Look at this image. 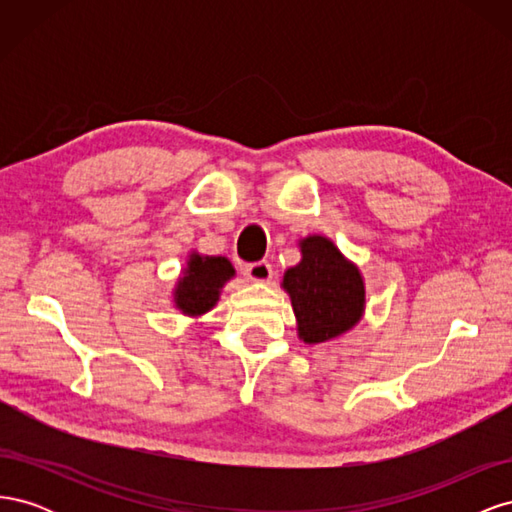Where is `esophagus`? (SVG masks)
<instances>
[{"instance_id":"34e87169","label":"esophagus","mask_w":512,"mask_h":512,"mask_svg":"<svg viewBox=\"0 0 512 512\" xmlns=\"http://www.w3.org/2000/svg\"><path fill=\"white\" fill-rule=\"evenodd\" d=\"M245 275L250 277L252 282H269L271 277H273V267L269 265L267 260L252 262V265L245 267Z\"/></svg>"}]
</instances>
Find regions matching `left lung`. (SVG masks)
Returning <instances> with one entry per match:
<instances>
[{"label":"left lung","instance_id":"obj_1","mask_svg":"<svg viewBox=\"0 0 512 512\" xmlns=\"http://www.w3.org/2000/svg\"><path fill=\"white\" fill-rule=\"evenodd\" d=\"M301 262L284 273L297 331L305 344H322L344 335L361 320L365 284L361 271L327 237L312 235L299 243Z\"/></svg>","mask_w":512,"mask_h":512}]
</instances>
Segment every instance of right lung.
<instances>
[{"label": "right lung", "mask_w": 512, "mask_h": 512, "mask_svg": "<svg viewBox=\"0 0 512 512\" xmlns=\"http://www.w3.org/2000/svg\"><path fill=\"white\" fill-rule=\"evenodd\" d=\"M235 277L230 260L224 256L190 254L188 267L175 286V307L185 316H203L218 303L224 284Z\"/></svg>", "instance_id": "add662e5"}]
</instances>
